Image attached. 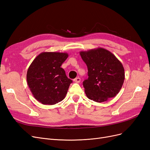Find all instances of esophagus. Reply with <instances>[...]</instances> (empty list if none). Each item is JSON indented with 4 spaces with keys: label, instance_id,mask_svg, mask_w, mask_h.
I'll return each instance as SVG.
<instances>
[{
    "label": "esophagus",
    "instance_id": "34e87169",
    "mask_svg": "<svg viewBox=\"0 0 150 150\" xmlns=\"http://www.w3.org/2000/svg\"><path fill=\"white\" fill-rule=\"evenodd\" d=\"M74 81L75 83H80L81 79H80L79 78H75V79H74Z\"/></svg>",
    "mask_w": 150,
    "mask_h": 150
}]
</instances>
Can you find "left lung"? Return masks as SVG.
Listing matches in <instances>:
<instances>
[{
  "label": "left lung",
  "mask_w": 150,
  "mask_h": 150,
  "mask_svg": "<svg viewBox=\"0 0 150 150\" xmlns=\"http://www.w3.org/2000/svg\"><path fill=\"white\" fill-rule=\"evenodd\" d=\"M88 69V78L83 81L86 96L102 103L116 96L125 80L121 62L108 50L98 47L79 52Z\"/></svg>",
  "instance_id": "left-lung-1"
}]
</instances>
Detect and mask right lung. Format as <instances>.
<instances>
[{
    "label": "right lung",
    "instance_id": "obj_1",
    "mask_svg": "<svg viewBox=\"0 0 150 150\" xmlns=\"http://www.w3.org/2000/svg\"><path fill=\"white\" fill-rule=\"evenodd\" d=\"M67 57L66 52H43L29 67L27 82L33 96L40 103L53 105L66 97L72 81L61 66Z\"/></svg>",
    "mask_w": 150,
    "mask_h": 150
}]
</instances>
